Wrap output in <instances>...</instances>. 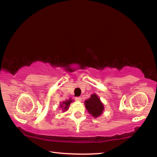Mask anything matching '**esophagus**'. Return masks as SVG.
Listing matches in <instances>:
<instances>
[{"label": "esophagus", "instance_id": "obj_1", "mask_svg": "<svg viewBox=\"0 0 157 157\" xmlns=\"http://www.w3.org/2000/svg\"><path fill=\"white\" fill-rule=\"evenodd\" d=\"M75 100L77 101H81V97H80V96H78V97L75 98Z\"/></svg>", "mask_w": 157, "mask_h": 157}]
</instances>
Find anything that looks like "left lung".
I'll return each mask as SVG.
<instances>
[{
    "instance_id": "obj_1",
    "label": "left lung",
    "mask_w": 157,
    "mask_h": 157,
    "mask_svg": "<svg viewBox=\"0 0 157 157\" xmlns=\"http://www.w3.org/2000/svg\"><path fill=\"white\" fill-rule=\"evenodd\" d=\"M84 104L88 112L94 118L99 117L104 111V104L96 94H91V97L85 101Z\"/></svg>"
}]
</instances>
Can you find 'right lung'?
Returning a JSON list of instances; mask_svg holds the SVG:
<instances>
[{
  "label": "right lung",
  "instance_id": "right-lung-1",
  "mask_svg": "<svg viewBox=\"0 0 157 157\" xmlns=\"http://www.w3.org/2000/svg\"><path fill=\"white\" fill-rule=\"evenodd\" d=\"M74 101V100H72L71 98H70L68 100H66L65 101H63V102H61L60 103V105H59V107L62 109V111H67L68 108H69V106L71 104V103Z\"/></svg>",
  "mask_w": 157,
  "mask_h": 157
}]
</instances>
